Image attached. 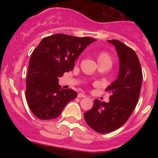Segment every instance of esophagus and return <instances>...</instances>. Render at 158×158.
<instances>
[{
    "mask_svg": "<svg viewBox=\"0 0 158 158\" xmlns=\"http://www.w3.org/2000/svg\"><path fill=\"white\" fill-rule=\"evenodd\" d=\"M78 98H85V95L82 93H79L77 95Z\"/></svg>",
    "mask_w": 158,
    "mask_h": 158,
    "instance_id": "1",
    "label": "esophagus"
}]
</instances>
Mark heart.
I'll return each instance as SVG.
<instances>
[{
	"mask_svg": "<svg viewBox=\"0 0 158 158\" xmlns=\"http://www.w3.org/2000/svg\"><path fill=\"white\" fill-rule=\"evenodd\" d=\"M98 60H111V57H110L109 54L107 52H101L98 56Z\"/></svg>",
	"mask_w": 158,
	"mask_h": 158,
	"instance_id": "heart-1",
	"label": "heart"
}]
</instances>
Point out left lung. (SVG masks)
<instances>
[{"mask_svg":"<svg viewBox=\"0 0 158 158\" xmlns=\"http://www.w3.org/2000/svg\"><path fill=\"white\" fill-rule=\"evenodd\" d=\"M108 42L115 47L120 61L118 79L106 89L111 95L109 102L95 99L92 109L84 113L87 125L102 134L113 131L128 121L139 99L143 79L135 51L117 40Z\"/></svg>","mask_w":158,"mask_h":158,"instance_id":"1","label":"left lung"}]
</instances>
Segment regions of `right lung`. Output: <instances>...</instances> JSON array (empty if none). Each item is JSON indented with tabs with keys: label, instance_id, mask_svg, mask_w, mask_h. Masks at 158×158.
Returning a JSON list of instances; mask_svg holds the SVG:
<instances>
[{
	"label": "right lung",
	"instance_id": "obj_1",
	"mask_svg": "<svg viewBox=\"0 0 158 158\" xmlns=\"http://www.w3.org/2000/svg\"><path fill=\"white\" fill-rule=\"evenodd\" d=\"M96 40L57 33L44 37L33 51L26 80V99L30 111L42 120L56 118L77 96L73 89H62L59 77L73 69L75 60Z\"/></svg>",
	"mask_w": 158,
	"mask_h": 158
}]
</instances>
